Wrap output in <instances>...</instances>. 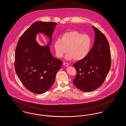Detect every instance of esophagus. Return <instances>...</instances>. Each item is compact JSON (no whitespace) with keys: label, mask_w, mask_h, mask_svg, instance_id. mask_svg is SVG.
<instances>
[{"label":"esophagus","mask_w":126,"mask_h":126,"mask_svg":"<svg viewBox=\"0 0 126 126\" xmlns=\"http://www.w3.org/2000/svg\"><path fill=\"white\" fill-rule=\"evenodd\" d=\"M63 64H64L65 66H68V65H69V64H68V63H63Z\"/></svg>","instance_id":"esophagus-1"}]
</instances>
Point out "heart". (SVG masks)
<instances>
[{"label": "heart", "mask_w": 126, "mask_h": 126, "mask_svg": "<svg viewBox=\"0 0 126 126\" xmlns=\"http://www.w3.org/2000/svg\"><path fill=\"white\" fill-rule=\"evenodd\" d=\"M92 39L89 35L83 34L77 31L65 32L61 38H57L54 43L56 56L62 58L68 50L67 59H74L80 61L86 58L90 52Z\"/></svg>", "instance_id": "heart-1"}]
</instances>
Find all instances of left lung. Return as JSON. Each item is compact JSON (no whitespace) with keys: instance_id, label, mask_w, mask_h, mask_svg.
<instances>
[{"instance_id":"left-lung-1","label":"left lung","mask_w":126,"mask_h":126,"mask_svg":"<svg viewBox=\"0 0 126 126\" xmlns=\"http://www.w3.org/2000/svg\"><path fill=\"white\" fill-rule=\"evenodd\" d=\"M95 32L94 46L87 56L73 64L77 75L74 85L89 92L100 87L104 82L111 66L110 46L105 35L93 26Z\"/></svg>"}]
</instances>
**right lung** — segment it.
I'll return each mask as SVG.
<instances>
[{
    "instance_id": "add662e5",
    "label": "right lung",
    "mask_w": 126,
    "mask_h": 126,
    "mask_svg": "<svg viewBox=\"0 0 126 126\" xmlns=\"http://www.w3.org/2000/svg\"><path fill=\"white\" fill-rule=\"evenodd\" d=\"M56 24L34 22L20 37L16 47L15 67L18 78L27 89L36 94L49 89L62 67L63 62L53 57L49 45L41 46L36 41V35L41 32L51 39Z\"/></svg>"
}]
</instances>
